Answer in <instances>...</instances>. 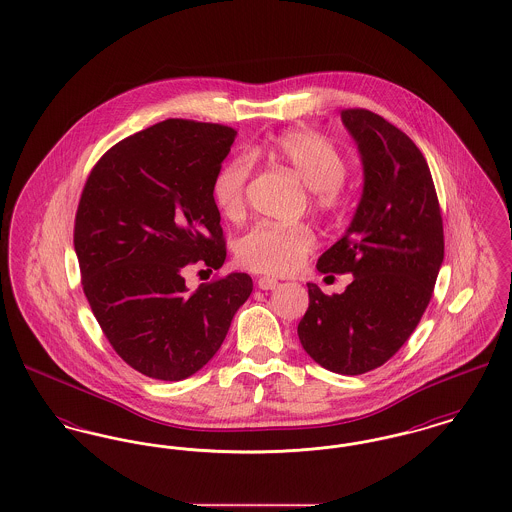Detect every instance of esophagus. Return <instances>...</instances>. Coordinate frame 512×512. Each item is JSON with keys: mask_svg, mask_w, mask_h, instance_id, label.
Returning a JSON list of instances; mask_svg holds the SVG:
<instances>
[{"mask_svg": "<svg viewBox=\"0 0 512 512\" xmlns=\"http://www.w3.org/2000/svg\"><path fill=\"white\" fill-rule=\"evenodd\" d=\"M257 286H259V290H276V288L280 286V282H278L276 278H268V276H263V278H259Z\"/></svg>", "mask_w": 512, "mask_h": 512, "instance_id": "1", "label": "esophagus"}]
</instances>
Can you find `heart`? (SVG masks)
<instances>
[{"instance_id":"obj_1","label":"heart","mask_w":512,"mask_h":512,"mask_svg":"<svg viewBox=\"0 0 512 512\" xmlns=\"http://www.w3.org/2000/svg\"><path fill=\"white\" fill-rule=\"evenodd\" d=\"M268 153L274 161L290 167L313 194V207L322 213L338 211L343 203L341 182L347 174V159L326 136L311 130H292L278 136ZM251 176V159L240 155L228 161L213 182V197L226 219H240L245 211V192ZM315 245L311 228L257 224L238 240L236 253L244 267L288 274L303 263Z\"/></svg>"}]
</instances>
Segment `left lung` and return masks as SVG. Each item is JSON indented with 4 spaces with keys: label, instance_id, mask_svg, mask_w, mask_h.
Listing matches in <instances>:
<instances>
[{
    "label": "left lung",
    "instance_id": "8db88e82",
    "mask_svg": "<svg viewBox=\"0 0 512 512\" xmlns=\"http://www.w3.org/2000/svg\"><path fill=\"white\" fill-rule=\"evenodd\" d=\"M363 165V194L340 240L318 257L322 274H353L343 293L309 288L297 326L307 355L357 376L384 365L424 315L443 263V224L428 163L413 140L366 109L341 111Z\"/></svg>",
    "mask_w": 512,
    "mask_h": 512
}]
</instances>
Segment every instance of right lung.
Listing matches in <instances>:
<instances>
[{"label":"right lung","mask_w":512,"mask_h":512,"mask_svg":"<svg viewBox=\"0 0 512 512\" xmlns=\"http://www.w3.org/2000/svg\"><path fill=\"white\" fill-rule=\"evenodd\" d=\"M238 132L209 122H157L111 147L78 203L74 251L82 288L126 365L178 382L219 351L251 276L188 292L192 263L222 267L226 247L213 182Z\"/></svg>","instance_id":"right-lung-1"}]
</instances>
